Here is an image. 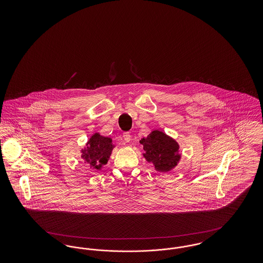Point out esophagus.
<instances>
[{
    "label": "esophagus",
    "mask_w": 263,
    "mask_h": 263,
    "mask_svg": "<svg viewBox=\"0 0 263 263\" xmlns=\"http://www.w3.org/2000/svg\"><path fill=\"white\" fill-rule=\"evenodd\" d=\"M123 138H124V140H125L126 142H130L131 135H130L129 132H124V133H123Z\"/></svg>",
    "instance_id": "obj_1"
}]
</instances>
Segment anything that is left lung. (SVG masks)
Returning <instances> with one entry per match:
<instances>
[{
  "mask_svg": "<svg viewBox=\"0 0 263 263\" xmlns=\"http://www.w3.org/2000/svg\"><path fill=\"white\" fill-rule=\"evenodd\" d=\"M140 143L144 146L145 159L154 163L157 171L168 172L178 163L180 155L179 146L172 138L161 131H153L147 138H143Z\"/></svg>",
  "mask_w": 263,
  "mask_h": 263,
  "instance_id": "1",
  "label": "left lung"
}]
</instances>
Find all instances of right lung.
Instances as JSON below:
<instances>
[{
    "label": "right lung",
    "mask_w": 263,
    "mask_h": 263,
    "mask_svg": "<svg viewBox=\"0 0 263 263\" xmlns=\"http://www.w3.org/2000/svg\"><path fill=\"white\" fill-rule=\"evenodd\" d=\"M112 148L111 138L103 137L96 133L87 143V148L82 151V158L90 167L100 170L102 165L107 163Z\"/></svg>",
    "instance_id": "obj_1"
}]
</instances>
